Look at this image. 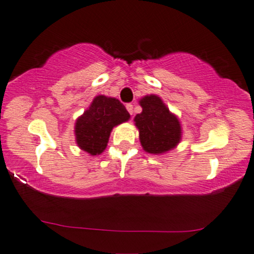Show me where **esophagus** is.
Wrapping results in <instances>:
<instances>
[{
  "label": "esophagus",
  "instance_id": "obj_1",
  "mask_svg": "<svg viewBox=\"0 0 254 254\" xmlns=\"http://www.w3.org/2000/svg\"><path fill=\"white\" fill-rule=\"evenodd\" d=\"M126 109H127V111H128V112H129V114L131 116V114H133V105H131V104H127Z\"/></svg>",
  "mask_w": 254,
  "mask_h": 254
}]
</instances>
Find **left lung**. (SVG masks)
I'll return each instance as SVG.
<instances>
[{
    "mask_svg": "<svg viewBox=\"0 0 254 254\" xmlns=\"http://www.w3.org/2000/svg\"><path fill=\"white\" fill-rule=\"evenodd\" d=\"M142 112L134 118L140 133V142L149 154L159 155L176 148L182 140V126L175 114L156 95L140 100Z\"/></svg>",
    "mask_w": 254,
    "mask_h": 254,
    "instance_id": "1",
    "label": "left lung"
}]
</instances>
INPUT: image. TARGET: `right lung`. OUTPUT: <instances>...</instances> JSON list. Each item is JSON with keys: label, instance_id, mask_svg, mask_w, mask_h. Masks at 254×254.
<instances>
[{"label": "right lung", "instance_id": "obj_1", "mask_svg": "<svg viewBox=\"0 0 254 254\" xmlns=\"http://www.w3.org/2000/svg\"><path fill=\"white\" fill-rule=\"evenodd\" d=\"M129 118L126 107L117 98L97 96L89 109L76 120V143L90 155L102 154L109 143L113 127Z\"/></svg>", "mask_w": 254, "mask_h": 254}]
</instances>
